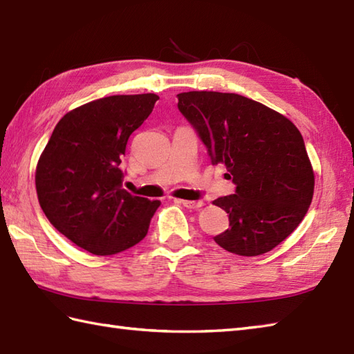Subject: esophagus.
<instances>
[{
  "label": "esophagus",
  "mask_w": 354,
  "mask_h": 354,
  "mask_svg": "<svg viewBox=\"0 0 354 354\" xmlns=\"http://www.w3.org/2000/svg\"><path fill=\"white\" fill-rule=\"evenodd\" d=\"M175 202H178V204H181L187 208H201L202 205H204V202L202 201H184V199H175Z\"/></svg>",
  "instance_id": "esophagus-1"
}]
</instances>
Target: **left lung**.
Returning <instances> with one entry per match:
<instances>
[{
	"instance_id": "left-lung-1",
	"label": "left lung",
	"mask_w": 354,
	"mask_h": 354,
	"mask_svg": "<svg viewBox=\"0 0 354 354\" xmlns=\"http://www.w3.org/2000/svg\"><path fill=\"white\" fill-rule=\"evenodd\" d=\"M178 108L236 184L234 194L213 201L230 219L214 242L245 257L274 250L301 223L313 198L315 173L297 126L232 93H181Z\"/></svg>"
}]
</instances>
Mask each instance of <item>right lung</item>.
<instances>
[{
    "mask_svg": "<svg viewBox=\"0 0 354 354\" xmlns=\"http://www.w3.org/2000/svg\"><path fill=\"white\" fill-rule=\"evenodd\" d=\"M156 94L111 95L61 118L36 165V193L50 223L94 255L129 250L146 237L160 201L122 189L131 133L152 112Z\"/></svg>",
    "mask_w": 354,
    "mask_h": 354,
    "instance_id": "1",
    "label": "right lung"
}]
</instances>
